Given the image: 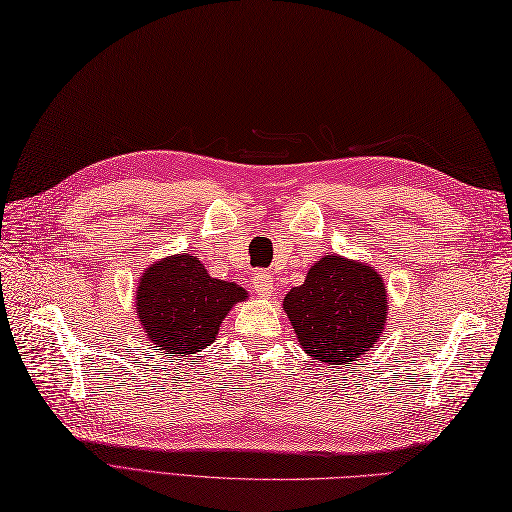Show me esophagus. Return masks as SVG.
<instances>
[{"instance_id":"obj_1","label":"esophagus","mask_w":512,"mask_h":512,"mask_svg":"<svg viewBox=\"0 0 512 512\" xmlns=\"http://www.w3.org/2000/svg\"><path fill=\"white\" fill-rule=\"evenodd\" d=\"M252 286H254V291H256V295H260V297H269L271 293H273V276L269 271H256L254 273V280H252Z\"/></svg>"}]
</instances>
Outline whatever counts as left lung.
<instances>
[{"instance_id": "obj_1", "label": "left lung", "mask_w": 512, "mask_h": 512, "mask_svg": "<svg viewBox=\"0 0 512 512\" xmlns=\"http://www.w3.org/2000/svg\"><path fill=\"white\" fill-rule=\"evenodd\" d=\"M284 310L308 356L328 365H352L384 330L386 289L373 267L323 256L304 284L284 297Z\"/></svg>"}]
</instances>
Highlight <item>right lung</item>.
Returning a JSON list of instances; mask_svg holds the SVG:
<instances>
[{
	"label": "right lung",
	"instance_id": "obj_1",
	"mask_svg": "<svg viewBox=\"0 0 512 512\" xmlns=\"http://www.w3.org/2000/svg\"><path fill=\"white\" fill-rule=\"evenodd\" d=\"M247 293L210 278L195 256H173L149 267L136 291V313L147 339L169 354H195L215 341L223 317Z\"/></svg>",
	"mask_w": 512,
	"mask_h": 512
}]
</instances>
